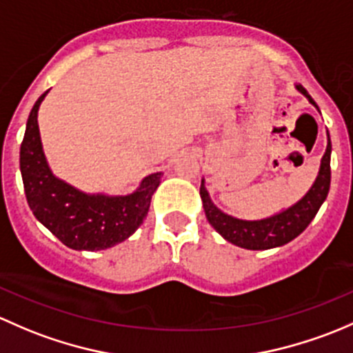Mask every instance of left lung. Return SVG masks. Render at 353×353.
Masks as SVG:
<instances>
[{
  "mask_svg": "<svg viewBox=\"0 0 353 353\" xmlns=\"http://www.w3.org/2000/svg\"><path fill=\"white\" fill-rule=\"evenodd\" d=\"M296 88L310 100V103H312L318 108L316 101L312 100L304 86L296 85ZM330 158H332V141H330L328 134V146H326L325 154H323L319 173L318 176H316L312 187L310 188V192H307L299 202H296L292 207H289V209L260 221L236 219V217L228 216L223 210L217 209L212 203V201H210L209 192H207L202 180L201 197L207 221H209L210 226L219 232L226 241L239 246V248L270 250L292 241L294 238H297L301 232L310 226V223L314 219L319 207H321L326 195H328L330 181H332Z\"/></svg>",
  "mask_w": 353,
  "mask_h": 353,
  "instance_id": "8db88e82",
  "label": "left lung"
}]
</instances>
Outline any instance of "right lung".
I'll list each match as a JSON object with an SVG mask.
<instances>
[{"label":"right lung","instance_id":"add662e5","mask_svg":"<svg viewBox=\"0 0 353 353\" xmlns=\"http://www.w3.org/2000/svg\"><path fill=\"white\" fill-rule=\"evenodd\" d=\"M35 101L20 148V172L34 216L59 241L72 250H105L122 243L143 224L161 173L141 181L134 194L90 195L52 175L43 154L37 114L43 97Z\"/></svg>","mask_w":353,"mask_h":353}]
</instances>
